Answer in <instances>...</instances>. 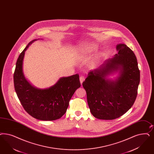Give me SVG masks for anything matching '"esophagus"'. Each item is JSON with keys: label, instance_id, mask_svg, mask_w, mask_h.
<instances>
[{"label": "esophagus", "instance_id": "34e87169", "mask_svg": "<svg viewBox=\"0 0 154 154\" xmlns=\"http://www.w3.org/2000/svg\"><path fill=\"white\" fill-rule=\"evenodd\" d=\"M84 80H85V77H83V76H81V77H80V82H81V84H82V82L84 81Z\"/></svg>", "mask_w": 154, "mask_h": 154}]
</instances>
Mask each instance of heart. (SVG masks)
Instances as JSON below:
<instances>
[{"label":"heart","mask_w":154,"mask_h":154,"mask_svg":"<svg viewBox=\"0 0 154 154\" xmlns=\"http://www.w3.org/2000/svg\"><path fill=\"white\" fill-rule=\"evenodd\" d=\"M97 49V46L94 44H86L83 47L81 48V52L84 58L86 57L90 53L94 52ZM101 57V54H98L96 55L91 60L89 64V68L90 69H93L98 64L100 58Z\"/></svg>","instance_id":"heart-1"}]
</instances>
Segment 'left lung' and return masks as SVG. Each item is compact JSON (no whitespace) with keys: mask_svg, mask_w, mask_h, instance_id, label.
<instances>
[{"mask_svg":"<svg viewBox=\"0 0 154 154\" xmlns=\"http://www.w3.org/2000/svg\"><path fill=\"white\" fill-rule=\"evenodd\" d=\"M116 49L118 53L90 71L82 83L90 112L100 119L122 116L132 107L138 93L140 71L137 57L124 44H117ZM117 72L114 80L108 78Z\"/></svg>","mask_w":154,"mask_h":154,"instance_id":"obj_1","label":"left lung"}]
</instances>
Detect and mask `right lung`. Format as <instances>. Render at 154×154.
Here are the masks:
<instances>
[{"mask_svg": "<svg viewBox=\"0 0 154 154\" xmlns=\"http://www.w3.org/2000/svg\"><path fill=\"white\" fill-rule=\"evenodd\" d=\"M37 40L29 42L17 58L14 74L15 90L22 106L30 116L42 121H54L66 112L70 100L81 86L79 75L61 77L46 89H38L31 85L24 76L23 64L26 51Z\"/></svg>", "mask_w": 154, "mask_h": 154, "instance_id": "1", "label": "right lung"}]
</instances>
